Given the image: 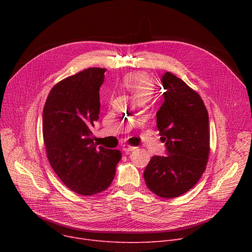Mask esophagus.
<instances>
[{
    "label": "esophagus",
    "instance_id": "esophagus-1",
    "mask_svg": "<svg viewBox=\"0 0 252 252\" xmlns=\"http://www.w3.org/2000/svg\"><path fill=\"white\" fill-rule=\"evenodd\" d=\"M123 150H124L125 152L133 151V150H135V147H134V146H130V145H128V144H124V145H123Z\"/></svg>",
    "mask_w": 252,
    "mask_h": 252
}]
</instances>
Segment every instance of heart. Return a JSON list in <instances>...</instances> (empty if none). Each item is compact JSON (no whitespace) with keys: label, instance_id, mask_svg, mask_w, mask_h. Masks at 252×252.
Wrapping results in <instances>:
<instances>
[{"label":"heart","instance_id":"1","mask_svg":"<svg viewBox=\"0 0 252 252\" xmlns=\"http://www.w3.org/2000/svg\"><path fill=\"white\" fill-rule=\"evenodd\" d=\"M123 85L139 100L148 99L154 91L153 79L143 72L127 73L123 79Z\"/></svg>","mask_w":252,"mask_h":252}]
</instances>
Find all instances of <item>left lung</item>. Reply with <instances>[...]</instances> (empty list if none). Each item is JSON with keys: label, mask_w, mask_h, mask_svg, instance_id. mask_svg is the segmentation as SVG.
<instances>
[{"label": "left lung", "mask_w": 252, "mask_h": 252, "mask_svg": "<svg viewBox=\"0 0 252 252\" xmlns=\"http://www.w3.org/2000/svg\"><path fill=\"white\" fill-rule=\"evenodd\" d=\"M161 84L166 91L156 126L168 155L153 156L143 175L154 194L175 198L192 189L206 168L209 119L200 95L181 78L165 72Z\"/></svg>", "instance_id": "obj_1"}]
</instances>
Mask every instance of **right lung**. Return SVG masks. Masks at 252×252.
<instances>
[{"mask_svg": "<svg viewBox=\"0 0 252 252\" xmlns=\"http://www.w3.org/2000/svg\"><path fill=\"white\" fill-rule=\"evenodd\" d=\"M105 71L90 67L65 77L52 88L43 110L48 160L66 187L84 196L107 189L122 158L121 151L98 147L92 137Z\"/></svg>", "mask_w": 252, "mask_h": 252, "instance_id": "add662e5", "label": "right lung"}]
</instances>
